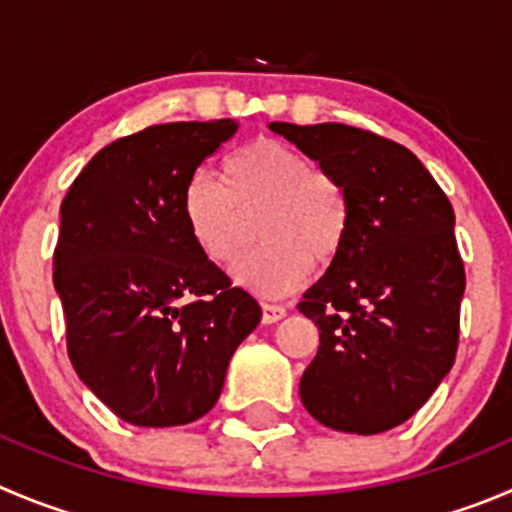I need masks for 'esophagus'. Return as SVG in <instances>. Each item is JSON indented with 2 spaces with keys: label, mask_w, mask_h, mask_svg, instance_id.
<instances>
[{
  "label": "esophagus",
  "mask_w": 512,
  "mask_h": 512,
  "mask_svg": "<svg viewBox=\"0 0 512 512\" xmlns=\"http://www.w3.org/2000/svg\"><path fill=\"white\" fill-rule=\"evenodd\" d=\"M286 316V309L281 304H261V321L264 324H276V321H281Z\"/></svg>",
  "instance_id": "esophagus-1"
}]
</instances>
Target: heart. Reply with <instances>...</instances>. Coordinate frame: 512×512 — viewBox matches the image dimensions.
Listing matches in <instances>:
<instances>
[{
  "instance_id": "1",
  "label": "heart",
  "mask_w": 512,
  "mask_h": 512,
  "mask_svg": "<svg viewBox=\"0 0 512 512\" xmlns=\"http://www.w3.org/2000/svg\"><path fill=\"white\" fill-rule=\"evenodd\" d=\"M261 211L259 238L233 269L238 284L259 296H286L309 279L314 264L334 261L349 231V196L334 175L314 168L294 145L256 138L228 155L221 183L191 175L183 218L198 251L213 264H231L246 238V218Z\"/></svg>"
}]
</instances>
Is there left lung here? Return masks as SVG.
<instances>
[{
	"label": "left lung",
	"mask_w": 512,
	"mask_h": 512,
	"mask_svg": "<svg viewBox=\"0 0 512 512\" xmlns=\"http://www.w3.org/2000/svg\"><path fill=\"white\" fill-rule=\"evenodd\" d=\"M269 128L334 175L352 208L342 251L299 304L319 326L301 402L332 430L379 435L410 420L455 364V211L405 145L342 123Z\"/></svg>",
	"instance_id": "8db88e82"
}]
</instances>
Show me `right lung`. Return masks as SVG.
Returning a JSON list of instances; mask_svg holds the SVG:
<instances>
[{
	"label": "right lung",
	"mask_w": 512,
	"mask_h": 512,
	"mask_svg": "<svg viewBox=\"0 0 512 512\" xmlns=\"http://www.w3.org/2000/svg\"><path fill=\"white\" fill-rule=\"evenodd\" d=\"M236 120L150 125L102 148L60 208L55 289L77 377L120 420L188 425L221 397L261 306L188 233L183 191Z\"/></svg>",
	"instance_id": "right-lung-1"
}]
</instances>
